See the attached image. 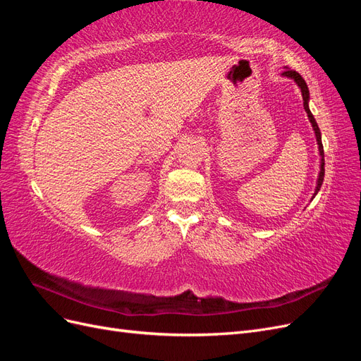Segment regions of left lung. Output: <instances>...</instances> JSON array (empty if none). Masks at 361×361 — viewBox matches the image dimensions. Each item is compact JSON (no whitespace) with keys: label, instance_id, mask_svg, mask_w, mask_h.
Masks as SVG:
<instances>
[{"label":"left lung","instance_id":"8db88e82","mask_svg":"<svg viewBox=\"0 0 361 361\" xmlns=\"http://www.w3.org/2000/svg\"><path fill=\"white\" fill-rule=\"evenodd\" d=\"M283 76H288V78H292L295 82L298 84V87L301 89V94H302V101H304V110L305 113H307V117L310 120V123L313 126V130H314V135H316V141H318V147H319V155H321V170H319V176H318V182H316V188H314V192H313V197L316 194H318V191L321 190V185L324 182V173H325V162H324V146H322V138H321V130H319V126L318 123H316V120L310 111L309 108V97H310V93H309V87L307 84H305V81L302 80V76L295 72V71H290V69H286L285 72L281 73ZM312 197V199H313Z\"/></svg>","mask_w":361,"mask_h":361}]
</instances>
